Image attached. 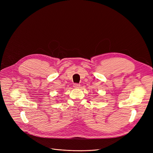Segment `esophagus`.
Masks as SVG:
<instances>
[{"label": "esophagus", "instance_id": "esophagus-1", "mask_svg": "<svg viewBox=\"0 0 153 153\" xmlns=\"http://www.w3.org/2000/svg\"><path fill=\"white\" fill-rule=\"evenodd\" d=\"M73 87H75V88H76V89H78V88H80V85L78 84H73Z\"/></svg>", "mask_w": 153, "mask_h": 153}]
</instances>
